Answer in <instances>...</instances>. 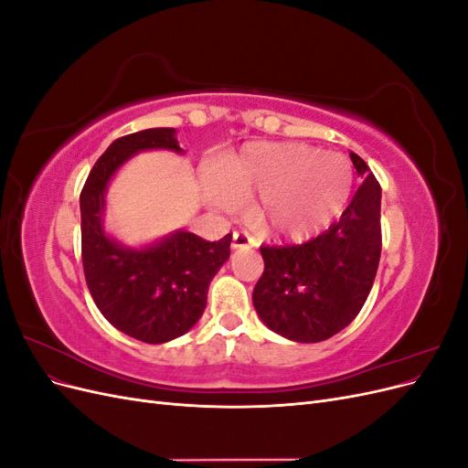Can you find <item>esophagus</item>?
<instances>
[{"label": "esophagus", "instance_id": "34e87169", "mask_svg": "<svg viewBox=\"0 0 468 468\" xmlns=\"http://www.w3.org/2000/svg\"><path fill=\"white\" fill-rule=\"evenodd\" d=\"M256 246V238L250 236L248 232L244 230H238L232 234V250H238V248H253Z\"/></svg>", "mask_w": 468, "mask_h": 468}]
</instances>
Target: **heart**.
I'll list each match as a JSON object with an SVG mask.
<instances>
[{
	"label": "heart",
	"instance_id": "b5f03b06",
	"mask_svg": "<svg viewBox=\"0 0 468 468\" xmlns=\"http://www.w3.org/2000/svg\"><path fill=\"white\" fill-rule=\"evenodd\" d=\"M353 187V169L339 154L304 144L256 143L222 158L208 199L232 207L253 193L251 217L267 234L306 239L342 215Z\"/></svg>",
	"mask_w": 468,
	"mask_h": 468
}]
</instances>
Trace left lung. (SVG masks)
<instances>
[{
	"label": "left lung",
	"mask_w": 468,
	"mask_h": 468,
	"mask_svg": "<svg viewBox=\"0 0 468 468\" xmlns=\"http://www.w3.org/2000/svg\"><path fill=\"white\" fill-rule=\"evenodd\" d=\"M365 179L337 222L296 246H261L263 275L251 301L269 330L301 344L324 342L359 314L380 260V186L356 152Z\"/></svg>",
	"instance_id": "obj_1"
}]
</instances>
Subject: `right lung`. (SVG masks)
I'll list each match as a JSON object with an SVG mask.
<instances>
[{"mask_svg": "<svg viewBox=\"0 0 468 468\" xmlns=\"http://www.w3.org/2000/svg\"><path fill=\"white\" fill-rule=\"evenodd\" d=\"M181 152L176 129H146L117 138L90 172L80 195L81 261L97 308L122 334L165 344L189 332L207 306L208 282L230 258L232 234L207 242L179 230L131 250L103 230L105 191L117 169L143 150Z\"/></svg>", "mask_w": 468, "mask_h": 468, "instance_id": "right-lung-1", "label": "right lung"}]
</instances>
